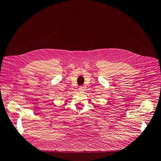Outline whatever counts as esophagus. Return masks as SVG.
I'll return each instance as SVG.
<instances>
[{"instance_id": "34e87169", "label": "esophagus", "mask_w": 161, "mask_h": 161, "mask_svg": "<svg viewBox=\"0 0 161 161\" xmlns=\"http://www.w3.org/2000/svg\"><path fill=\"white\" fill-rule=\"evenodd\" d=\"M79 91H84V88L83 86H80Z\"/></svg>"}]
</instances>
